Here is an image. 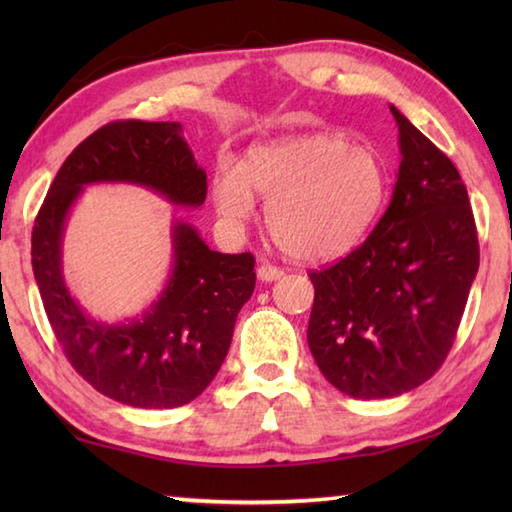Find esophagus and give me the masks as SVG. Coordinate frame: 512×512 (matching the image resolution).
<instances>
[{"mask_svg": "<svg viewBox=\"0 0 512 512\" xmlns=\"http://www.w3.org/2000/svg\"><path fill=\"white\" fill-rule=\"evenodd\" d=\"M282 275H284L282 268H277L273 264H262V266L257 268V277L262 282H275V280H280Z\"/></svg>", "mask_w": 512, "mask_h": 512, "instance_id": "esophagus-1", "label": "esophagus"}]
</instances>
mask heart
<instances>
[{"mask_svg": "<svg viewBox=\"0 0 512 512\" xmlns=\"http://www.w3.org/2000/svg\"><path fill=\"white\" fill-rule=\"evenodd\" d=\"M388 167L370 146L339 133H311L253 146L239 169L214 176V205L232 225L246 223L255 198L284 253L323 262L357 248L388 201Z\"/></svg>", "mask_w": 512, "mask_h": 512, "instance_id": "b5f03b06", "label": "heart"}]
</instances>
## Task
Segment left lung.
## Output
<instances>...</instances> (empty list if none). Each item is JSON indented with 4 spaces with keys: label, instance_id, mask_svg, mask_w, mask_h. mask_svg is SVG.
<instances>
[{
    "label": "left lung",
    "instance_id": "obj_1",
    "mask_svg": "<svg viewBox=\"0 0 512 512\" xmlns=\"http://www.w3.org/2000/svg\"><path fill=\"white\" fill-rule=\"evenodd\" d=\"M391 112L402 153L391 205L357 250L309 273V350L329 384L357 400L409 393L443 366L479 271L461 173Z\"/></svg>",
    "mask_w": 512,
    "mask_h": 512
}]
</instances>
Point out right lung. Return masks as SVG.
I'll use <instances>...</instances> for the list:
<instances>
[{
	"label": "right lung",
	"mask_w": 512,
	"mask_h": 512,
	"mask_svg": "<svg viewBox=\"0 0 512 512\" xmlns=\"http://www.w3.org/2000/svg\"><path fill=\"white\" fill-rule=\"evenodd\" d=\"M121 183L151 189L176 207H201L207 176L178 121H115L81 142L51 183L31 235L42 305L74 370L110 400L176 409L196 400L230 350L241 307L255 289V257L225 255L192 223H171V273L142 316L92 318L63 273L67 216L83 189Z\"/></svg>",
	"instance_id": "1"
}]
</instances>
